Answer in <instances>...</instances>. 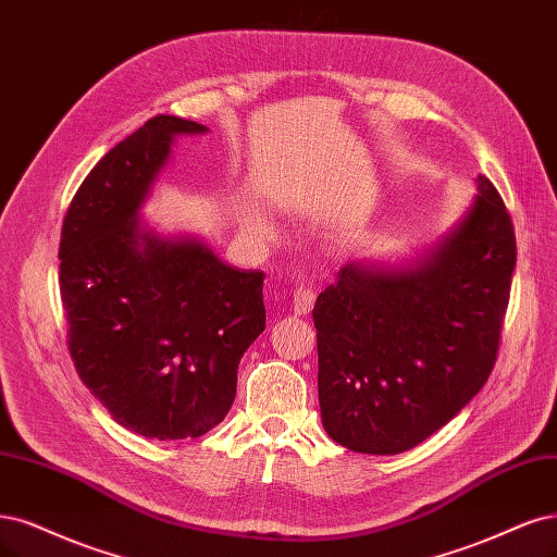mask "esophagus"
Listing matches in <instances>:
<instances>
[{"instance_id":"1","label":"esophagus","mask_w":557,"mask_h":557,"mask_svg":"<svg viewBox=\"0 0 557 557\" xmlns=\"http://www.w3.org/2000/svg\"><path fill=\"white\" fill-rule=\"evenodd\" d=\"M313 304H315V293L311 290V287H306V285L295 287V293H293V309H295L297 315L311 313Z\"/></svg>"}]
</instances>
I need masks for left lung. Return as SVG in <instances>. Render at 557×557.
<instances>
[{
	"label": "left lung",
	"mask_w": 557,
	"mask_h": 557,
	"mask_svg": "<svg viewBox=\"0 0 557 557\" xmlns=\"http://www.w3.org/2000/svg\"><path fill=\"white\" fill-rule=\"evenodd\" d=\"M513 267V225L484 175L421 258L343 264L313 309L320 414L334 443L400 454L461 412L493 371Z\"/></svg>",
	"instance_id": "1"
}]
</instances>
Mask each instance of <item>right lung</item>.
Wrapping results in <instances>:
<instances>
[{
	"instance_id": "obj_1",
	"label": "right lung",
	"mask_w": 557,
	"mask_h": 557,
	"mask_svg": "<svg viewBox=\"0 0 557 557\" xmlns=\"http://www.w3.org/2000/svg\"><path fill=\"white\" fill-rule=\"evenodd\" d=\"M209 128L157 114L91 168L62 227L60 290L69 350L120 426L200 437L237 394L244 352L264 332L262 278L194 235L163 237L143 207L177 136Z\"/></svg>"
}]
</instances>
